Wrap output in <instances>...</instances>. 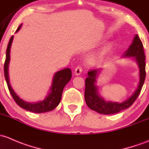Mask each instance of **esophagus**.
<instances>
[{
  "instance_id": "1",
  "label": "esophagus",
  "mask_w": 149,
  "mask_h": 149,
  "mask_svg": "<svg viewBox=\"0 0 149 149\" xmlns=\"http://www.w3.org/2000/svg\"><path fill=\"white\" fill-rule=\"evenodd\" d=\"M82 67H81L80 66H77L74 70V74L76 75H79L81 73H82Z\"/></svg>"
}]
</instances>
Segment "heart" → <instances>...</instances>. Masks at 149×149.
<instances>
[{"label": "heart", "instance_id": "1", "mask_svg": "<svg viewBox=\"0 0 149 149\" xmlns=\"http://www.w3.org/2000/svg\"><path fill=\"white\" fill-rule=\"evenodd\" d=\"M113 48V44H110L104 47L100 51L97 52L95 54L92 55L90 58H89V62L91 64H98L100 62H102L104 59V58L106 56V55L108 54V52L110 51V49Z\"/></svg>", "mask_w": 149, "mask_h": 149}]
</instances>
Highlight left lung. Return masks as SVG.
I'll return each instance as SVG.
<instances>
[{
  "mask_svg": "<svg viewBox=\"0 0 149 149\" xmlns=\"http://www.w3.org/2000/svg\"><path fill=\"white\" fill-rule=\"evenodd\" d=\"M124 57H133L136 61L139 68V83L138 87L133 95L123 102L106 101L98 93V89L96 86L97 78L100 72V69L90 70L87 72L85 79V99L86 104L91 110L100 114L111 115L119 113L121 110L128 108L134 102L139 95L143 87L146 77L145 54L143 51V44L137 34L133 38L132 44L126 52L123 54Z\"/></svg>",
  "mask_w": 149,
  "mask_h": 149,
  "instance_id": "left-lung-1",
  "label": "left lung"
}]
</instances>
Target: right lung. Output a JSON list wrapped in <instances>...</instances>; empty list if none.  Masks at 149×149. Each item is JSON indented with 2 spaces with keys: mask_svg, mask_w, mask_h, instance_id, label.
Segmentation results:
<instances>
[{
  "mask_svg": "<svg viewBox=\"0 0 149 149\" xmlns=\"http://www.w3.org/2000/svg\"><path fill=\"white\" fill-rule=\"evenodd\" d=\"M22 24L18 27L16 33H17L20 29L21 28ZM13 36H11L8 44L7 49H6V57L5 64H4V75H5L6 83L8 87L11 94L12 97L15 102L19 105L21 108L25 109L28 111L33 112L36 113H46V112L51 111L54 110L59 105L62 98V95L65 85L70 82L72 77V71L70 68H66L64 70L56 72L54 75L52 79V86L50 87V92L48 93L47 96L44 98V100L39 101L37 102H26L24 100L20 98L17 95L10 84L8 74V67L10 62V52L12 42H13Z\"/></svg>",
  "mask_w": 149,
  "mask_h": 149,
  "instance_id": "obj_1",
  "label": "right lung"
}]
</instances>
